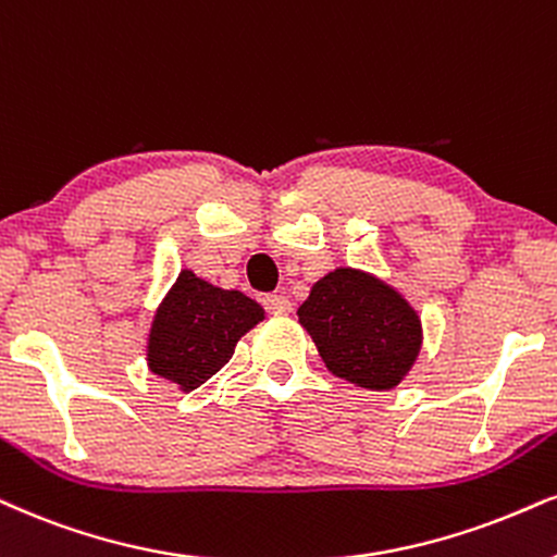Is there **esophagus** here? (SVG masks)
I'll return each mask as SVG.
<instances>
[{"label": "esophagus", "instance_id": "esophagus-1", "mask_svg": "<svg viewBox=\"0 0 557 557\" xmlns=\"http://www.w3.org/2000/svg\"><path fill=\"white\" fill-rule=\"evenodd\" d=\"M263 305L271 314H289L294 310L292 299L284 297V294H268V297L263 299Z\"/></svg>", "mask_w": 557, "mask_h": 557}]
</instances>
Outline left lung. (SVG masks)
I'll return each mask as SVG.
<instances>
[{
	"instance_id": "1",
	"label": "left lung",
	"mask_w": 557,
	"mask_h": 557,
	"mask_svg": "<svg viewBox=\"0 0 557 557\" xmlns=\"http://www.w3.org/2000/svg\"><path fill=\"white\" fill-rule=\"evenodd\" d=\"M327 372L363 389H393L421 354L418 312L395 286L359 268H335L297 310Z\"/></svg>"
}]
</instances>
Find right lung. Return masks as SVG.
Returning a JSON list of instances; mask_svg holds the SVG:
<instances>
[{"mask_svg":"<svg viewBox=\"0 0 557 557\" xmlns=\"http://www.w3.org/2000/svg\"><path fill=\"white\" fill-rule=\"evenodd\" d=\"M263 318L265 310L256 299L209 284L183 268L149 327V372L190 393L232 359L237 341Z\"/></svg>","mask_w":557,"mask_h":557,"instance_id":"obj_1","label":"right lung"}]
</instances>
